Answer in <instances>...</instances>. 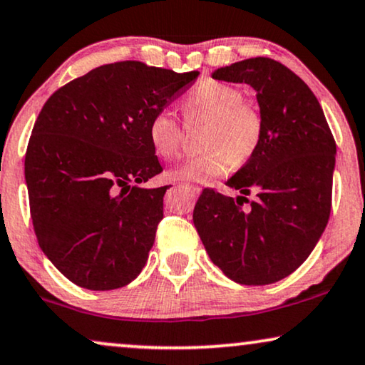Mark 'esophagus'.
I'll return each instance as SVG.
<instances>
[{"label": "esophagus", "instance_id": "34e87169", "mask_svg": "<svg viewBox=\"0 0 365 365\" xmlns=\"http://www.w3.org/2000/svg\"><path fill=\"white\" fill-rule=\"evenodd\" d=\"M182 187L189 189V191H191L192 194H196V196H197L199 192H201V187H199V186H194V184H182Z\"/></svg>", "mask_w": 365, "mask_h": 365}]
</instances>
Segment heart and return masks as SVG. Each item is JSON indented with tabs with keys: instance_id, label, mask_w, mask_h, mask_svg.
Segmentation results:
<instances>
[{
	"instance_id": "heart-1",
	"label": "heart",
	"mask_w": 365,
	"mask_h": 365,
	"mask_svg": "<svg viewBox=\"0 0 365 365\" xmlns=\"http://www.w3.org/2000/svg\"><path fill=\"white\" fill-rule=\"evenodd\" d=\"M182 111L187 124L207 121L201 139L204 153L171 169V179L206 182L222 176L231 164H246L261 146L264 134L261 113L244 101L242 93L231 84L214 79L202 81L184 99ZM148 138L159 158L171 159L181 148L182 128L171 113L161 109L149 119Z\"/></svg>"
}]
</instances>
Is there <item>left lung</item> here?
<instances>
[{
  "instance_id": "1",
  "label": "left lung",
  "mask_w": 365,
  "mask_h": 365,
  "mask_svg": "<svg viewBox=\"0 0 365 365\" xmlns=\"http://www.w3.org/2000/svg\"><path fill=\"white\" fill-rule=\"evenodd\" d=\"M212 78L256 89L264 134L257 153L226 182L241 196L204 189L192 221L229 279L266 286L296 271L327 226L336 141L317 98L279 61L244 59ZM252 190L257 199L242 208Z\"/></svg>"
}]
</instances>
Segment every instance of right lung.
Returning a JSON list of instances; mask_svg holds the SVG:
<instances>
[{"mask_svg": "<svg viewBox=\"0 0 365 365\" xmlns=\"http://www.w3.org/2000/svg\"><path fill=\"white\" fill-rule=\"evenodd\" d=\"M197 76L104 64L44 103L24 156L29 212L41 251L76 286L119 289L146 264L168 189L136 186L163 171L148 124Z\"/></svg>", "mask_w": 365, "mask_h": 365, "instance_id": "obj_1", "label": "right lung"}]
</instances>
